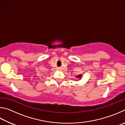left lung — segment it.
<instances>
[{"instance_id": "obj_1", "label": "left lung", "mask_w": 125, "mask_h": 125, "mask_svg": "<svg viewBox=\"0 0 125 125\" xmlns=\"http://www.w3.org/2000/svg\"><path fill=\"white\" fill-rule=\"evenodd\" d=\"M76 77L78 78V79L81 80V78L82 77V75H81V74H80V75H77V76H76Z\"/></svg>"}]
</instances>
